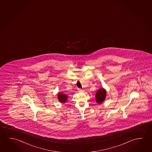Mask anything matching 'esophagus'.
<instances>
[{
  "label": "esophagus",
  "instance_id": "34e87169",
  "mask_svg": "<svg viewBox=\"0 0 152 152\" xmlns=\"http://www.w3.org/2000/svg\"><path fill=\"white\" fill-rule=\"evenodd\" d=\"M78 92L80 93H82V92H84V90H82V89H78Z\"/></svg>",
  "mask_w": 152,
  "mask_h": 152
}]
</instances>
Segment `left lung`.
<instances>
[{
  "mask_svg": "<svg viewBox=\"0 0 152 152\" xmlns=\"http://www.w3.org/2000/svg\"><path fill=\"white\" fill-rule=\"evenodd\" d=\"M107 95V91L103 87L97 90L95 94V100L98 104H101L104 101Z\"/></svg>",
  "mask_w": 152,
  "mask_h": 152,
  "instance_id": "left-lung-1",
  "label": "left lung"
}]
</instances>
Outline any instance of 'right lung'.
Wrapping results in <instances>:
<instances>
[{
    "label": "right lung",
    "mask_w": 152,
    "mask_h": 152,
    "mask_svg": "<svg viewBox=\"0 0 152 152\" xmlns=\"http://www.w3.org/2000/svg\"><path fill=\"white\" fill-rule=\"evenodd\" d=\"M57 95L58 99L61 103H64L65 102H67L68 99L67 95L64 94L62 92H59L58 93Z\"/></svg>",
    "instance_id": "obj_1"
}]
</instances>
